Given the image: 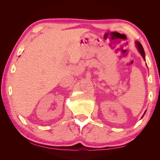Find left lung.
<instances>
[{"mask_svg": "<svg viewBox=\"0 0 160 160\" xmlns=\"http://www.w3.org/2000/svg\"><path fill=\"white\" fill-rule=\"evenodd\" d=\"M135 46H136V47H137V49H138L139 52L140 53V54H141V55H142V57H143V59H144V61H146V55H145V52H144L142 44H141V43H140L139 41H135ZM146 65H147V64H146ZM147 67H148V66H147ZM146 110L145 111L144 114L143 115L142 118L143 117V115H145V113H146Z\"/></svg>", "mask_w": 160, "mask_h": 160, "instance_id": "1", "label": "left lung"}]
</instances>
